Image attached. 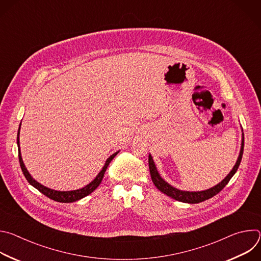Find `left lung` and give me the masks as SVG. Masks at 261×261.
Returning <instances> with one entry per match:
<instances>
[{
  "label": "left lung",
  "mask_w": 261,
  "mask_h": 261,
  "mask_svg": "<svg viewBox=\"0 0 261 261\" xmlns=\"http://www.w3.org/2000/svg\"><path fill=\"white\" fill-rule=\"evenodd\" d=\"M242 131H243V129H242ZM243 153H244V133H242V144H241L240 155L238 157V160H237L233 168L230 170V172L226 175V177L224 179L221 180L219 184L214 186V187L203 190V191H182V190L174 188L173 186H171L170 184H168L165 179H163L161 177L160 173L157 170V167L155 165V162H154L151 154H148V167H150L152 180L159 191H161L162 193L166 194L167 196H169L177 201H181V202H186V203H199L206 199L212 198L213 196L218 194L223 188L225 187V186L228 184V181L230 180V178L237 172V170L240 166V163L242 161Z\"/></svg>",
  "instance_id": "obj_1"
}]
</instances>
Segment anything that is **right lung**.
Wrapping results in <instances>:
<instances>
[{
  "mask_svg": "<svg viewBox=\"0 0 261 261\" xmlns=\"http://www.w3.org/2000/svg\"><path fill=\"white\" fill-rule=\"evenodd\" d=\"M20 126H21V123L19 124V128H18V132H17V146H18V159H19V164H20V167H21V170H22V173L24 175V177L27 178V180L33 186L34 188H36L37 190H39L42 194H44L45 196H47L48 198L55 200V201H58V202H64V203H68V202H74V201H77L86 196H88L89 194H91L98 186L101 184V180L104 176V173L106 171V168L107 166L109 165V163L111 162V160H113L118 154L120 151L116 152L115 154L111 155L106 161H105V164L104 166L102 167L101 171L97 174V176L90 182L88 184L87 186H85L84 188L82 189H77V190H72V191H58V190H54V189H50V188H47L45 187V186L41 185L40 182L37 181L36 179L33 178V176L30 174V172L28 171V169L25 168L24 164H23V161H22V158H21V153H20V146H19V131H20Z\"/></svg>",
  "mask_w": 261,
  "mask_h": 261,
  "instance_id": "1",
  "label": "right lung"
}]
</instances>
